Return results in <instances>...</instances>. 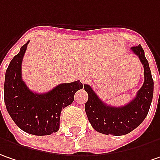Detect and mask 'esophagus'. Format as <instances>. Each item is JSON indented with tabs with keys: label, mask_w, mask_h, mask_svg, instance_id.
<instances>
[{
	"label": "esophagus",
	"mask_w": 160,
	"mask_h": 160,
	"mask_svg": "<svg viewBox=\"0 0 160 160\" xmlns=\"http://www.w3.org/2000/svg\"><path fill=\"white\" fill-rule=\"evenodd\" d=\"M86 81H87V79H86V78H82V80H81V82H82V83H85Z\"/></svg>",
	"instance_id": "obj_1"
}]
</instances>
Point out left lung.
Wrapping results in <instances>:
<instances>
[{
  "label": "left lung",
  "mask_w": 160,
  "mask_h": 160,
  "mask_svg": "<svg viewBox=\"0 0 160 160\" xmlns=\"http://www.w3.org/2000/svg\"><path fill=\"white\" fill-rule=\"evenodd\" d=\"M131 51L143 65L144 83L136 97L127 105L108 106L99 99L89 85H84V89L89 95L88 101L85 103V111L92 128L99 133L113 136L126 135L138 127L148 113L154 89L151 71L141 45L132 47Z\"/></svg>",
  "instance_id": "1"
}]
</instances>
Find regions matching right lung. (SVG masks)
Instances as JSON below:
<instances>
[{
	"mask_svg": "<svg viewBox=\"0 0 160 160\" xmlns=\"http://www.w3.org/2000/svg\"><path fill=\"white\" fill-rule=\"evenodd\" d=\"M30 42L11 61L5 73L4 102L8 113L23 131L36 136L51 135L60 128L61 109L74 100L83 88L80 80L61 83L46 93H34L22 78V62Z\"/></svg>",
	"mask_w": 160,
	"mask_h": 160,
	"instance_id": "right-lung-1",
	"label": "right lung"
}]
</instances>
